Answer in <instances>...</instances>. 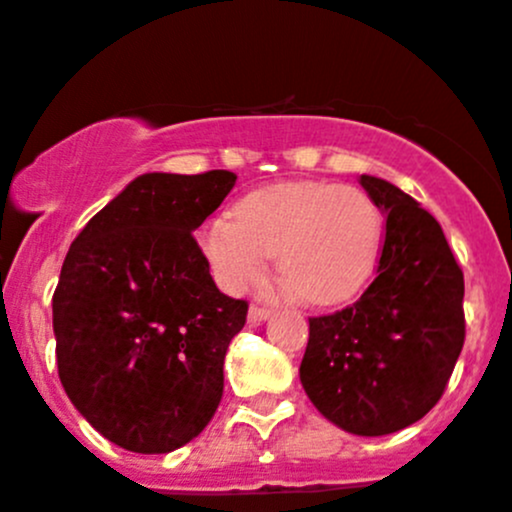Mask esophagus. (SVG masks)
Here are the masks:
<instances>
[{
  "instance_id": "esophagus-1",
  "label": "esophagus",
  "mask_w": 512,
  "mask_h": 512,
  "mask_svg": "<svg viewBox=\"0 0 512 512\" xmlns=\"http://www.w3.org/2000/svg\"><path fill=\"white\" fill-rule=\"evenodd\" d=\"M267 317H270V310H267V307L250 305V310H247V322H250V325H260Z\"/></svg>"
}]
</instances>
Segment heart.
<instances>
[{
    "instance_id": "b5f03b06",
    "label": "heart",
    "mask_w": 512,
    "mask_h": 512,
    "mask_svg": "<svg viewBox=\"0 0 512 512\" xmlns=\"http://www.w3.org/2000/svg\"><path fill=\"white\" fill-rule=\"evenodd\" d=\"M197 232V245L227 292L260 280L267 255L310 305H335L370 277L382 242V217L367 192L330 182H282L235 202Z\"/></svg>"
}]
</instances>
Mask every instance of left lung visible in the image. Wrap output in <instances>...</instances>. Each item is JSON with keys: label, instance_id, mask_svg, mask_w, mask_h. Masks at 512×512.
<instances>
[{"label": "left lung", "instance_id": "left-lung-1", "mask_svg": "<svg viewBox=\"0 0 512 512\" xmlns=\"http://www.w3.org/2000/svg\"><path fill=\"white\" fill-rule=\"evenodd\" d=\"M360 185L385 215L377 275L355 305L312 317L300 382L332 425L377 438L443 395L465 342V282L428 210L380 177Z\"/></svg>", "mask_w": 512, "mask_h": 512}]
</instances>
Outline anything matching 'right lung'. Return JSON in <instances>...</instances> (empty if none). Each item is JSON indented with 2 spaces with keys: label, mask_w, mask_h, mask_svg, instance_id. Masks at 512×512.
Masks as SVG:
<instances>
[{
  "label": "right lung",
  "mask_w": 512,
  "mask_h": 512,
  "mask_svg": "<svg viewBox=\"0 0 512 512\" xmlns=\"http://www.w3.org/2000/svg\"><path fill=\"white\" fill-rule=\"evenodd\" d=\"M237 175L147 172L84 225L52 297L59 380L109 443L172 453L205 430L247 302L217 290L192 232Z\"/></svg>",
  "instance_id": "obj_1"
}]
</instances>
